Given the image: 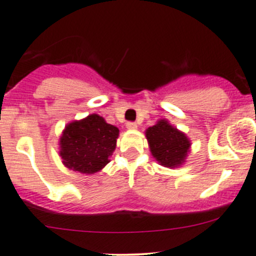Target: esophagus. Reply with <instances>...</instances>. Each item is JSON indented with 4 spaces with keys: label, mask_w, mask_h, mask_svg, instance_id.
Returning a JSON list of instances; mask_svg holds the SVG:
<instances>
[{
    "label": "esophagus",
    "mask_w": 256,
    "mask_h": 256,
    "mask_svg": "<svg viewBox=\"0 0 256 256\" xmlns=\"http://www.w3.org/2000/svg\"><path fill=\"white\" fill-rule=\"evenodd\" d=\"M126 128H128V130H136V128H138V124H136V122H128V124H126Z\"/></svg>",
    "instance_id": "esophagus-1"
}]
</instances>
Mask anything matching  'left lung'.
<instances>
[{
  "instance_id": "left-lung-1",
  "label": "left lung",
  "mask_w": 256,
  "mask_h": 256,
  "mask_svg": "<svg viewBox=\"0 0 256 256\" xmlns=\"http://www.w3.org/2000/svg\"><path fill=\"white\" fill-rule=\"evenodd\" d=\"M144 136L151 154L161 166L177 168L186 162L192 142L184 132L172 126L168 120H158L154 126L146 128Z\"/></svg>"
}]
</instances>
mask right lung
Returning <instances> with one entry per match:
<instances>
[{
    "label": "right lung",
    "instance_id": "right-lung-1",
    "mask_svg": "<svg viewBox=\"0 0 256 256\" xmlns=\"http://www.w3.org/2000/svg\"><path fill=\"white\" fill-rule=\"evenodd\" d=\"M118 128L102 116L90 114L66 124L59 138V156L66 167L82 174L102 171L116 148Z\"/></svg>",
    "mask_w": 256,
    "mask_h": 256
}]
</instances>
